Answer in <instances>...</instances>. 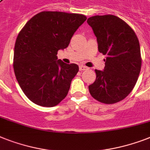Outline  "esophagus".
Listing matches in <instances>:
<instances>
[{"label": "esophagus", "instance_id": "34e87169", "mask_svg": "<svg viewBox=\"0 0 150 150\" xmlns=\"http://www.w3.org/2000/svg\"><path fill=\"white\" fill-rule=\"evenodd\" d=\"M86 69H88V68L86 66H84V65H80V66H79V70H80V71H85Z\"/></svg>", "mask_w": 150, "mask_h": 150}]
</instances>
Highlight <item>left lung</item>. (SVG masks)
<instances>
[{
  "label": "left lung",
  "instance_id": "left-lung-1",
  "mask_svg": "<svg viewBox=\"0 0 150 150\" xmlns=\"http://www.w3.org/2000/svg\"><path fill=\"white\" fill-rule=\"evenodd\" d=\"M97 38L98 52L106 55L104 71L96 69V81L88 86L91 96L105 104L123 100L132 92L142 64L140 46L132 28L112 14L88 19Z\"/></svg>",
  "mask_w": 150,
  "mask_h": 150
}]
</instances>
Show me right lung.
<instances>
[{
  "label": "right lung",
  "instance_id": "obj_1",
  "mask_svg": "<svg viewBox=\"0 0 150 150\" xmlns=\"http://www.w3.org/2000/svg\"><path fill=\"white\" fill-rule=\"evenodd\" d=\"M86 19L80 14L42 11L21 30L14 45L13 66L21 88L32 103L53 107L66 97L79 66L57 60V54L69 46Z\"/></svg>",
  "mask_w": 150,
  "mask_h": 150
}]
</instances>
